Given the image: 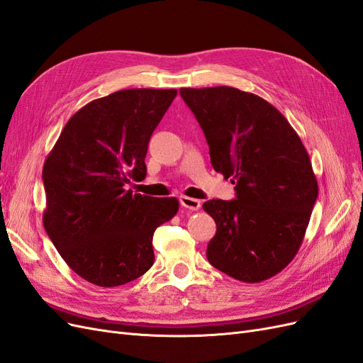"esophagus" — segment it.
Returning a JSON list of instances; mask_svg holds the SVG:
<instances>
[{"label": "esophagus", "instance_id": "obj_1", "mask_svg": "<svg viewBox=\"0 0 363 363\" xmlns=\"http://www.w3.org/2000/svg\"><path fill=\"white\" fill-rule=\"evenodd\" d=\"M180 204L183 207H186V208H189V211H199V208L201 207V201L200 200L191 199V196H186V195L180 196Z\"/></svg>", "mask_w": 363, "mask_h": 363}]
</instances>
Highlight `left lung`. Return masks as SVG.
I'll use <instances>...</instances> for the list:
<instances>
[{
	"label": "left lung",
	"instance_id": "8db88e82",
	"mask_svg": "<svg viewBox=\"0 0 363 363\" xmlns=\"http://www.w3.org/2000/svg\"><path fill=\"white\" fill-rule=\"evenodd\" d=\"M199 121L212 167L232 179L236 199L208 200L216 223L207 260L227 276L259 283L298 252L318 199V182L300 136L263 98L230 86L180 89Z\"/></svg>",
	"mask_w": 363,
	"mask_h": 363
}]
</instances>
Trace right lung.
Wrapping results in <instances>:
<instances>
[{"label": "right lung", "mask_w": 363, "mask_h": 363, "mask_svg": "<svg viewBox=\"0 0 363 363\" xmlns=\"http://www.w3.org/2000/svg\"><path fill=\"white\" fill-rule=\"evenodd\" d=\"M177 89H125L98 98L63 127L42 169L43 227L62 259L101 288L136 280L152 267L155 230L179 200L133 194L144 180L152 131Z\"/></svg>", "instance_id": "add662e5"}]
</instances>
